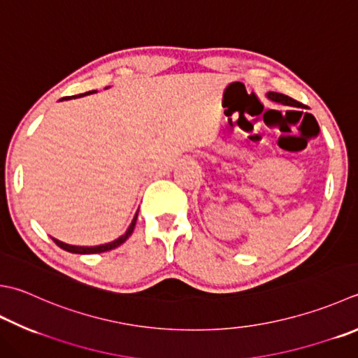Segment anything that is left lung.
Wrapping results in <instances>:
<instances>
[{"label":"left lung","mask_w":358,"mask_h":358,"mask_svg":"<svg viewBox=\"0 0 358 358\" xmlns=\"http://www.w3.org/2000/svg\"><path fill=\"white\" fill-rule=\"evenodd\" d=\"M268 97L271 101L275 102H281V103H285V105H292V107H303V103H299L298 101L293 99V97L287 96V94H282V93H268Z\"/></svg>","instance_id":"obj_1"}]
</instances>
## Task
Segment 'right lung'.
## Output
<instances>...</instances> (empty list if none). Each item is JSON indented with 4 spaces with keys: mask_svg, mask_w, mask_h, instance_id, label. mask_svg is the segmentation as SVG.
<instances>
[{
    "mask_svg": "<svg viewBox=\"0 0 358 358\" xmlns=\"http://www.w3.org/2000/svg\"><path fill=\"white\" fill-rule=\"evenodd\" d=\"M90 93H93V91H90ZM96 93V91H94ZM87 94V93H85ZM136 219H138V213L135 214V217H133L131 220V225L129 227V229L125 231V234H122L119 239L110 242V243H105V245H99V247H74V245H68V243H63L57 239H52L55 243H57V247L63 248L65 251H69V253H77V255H94V253H103V251H110L113 250L116 247H119V245L124 243L125 241L129 239V237L131 236L133 229H135V225H136Z\"/></svg>",
    "mask_w": 358,
    "mask_h": 358,
    "instance_id": "obj_1",
    "label": "right lung"
}]
</instances>
